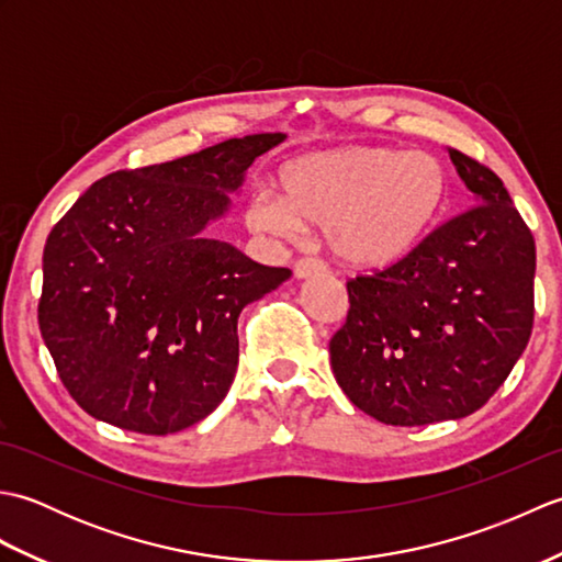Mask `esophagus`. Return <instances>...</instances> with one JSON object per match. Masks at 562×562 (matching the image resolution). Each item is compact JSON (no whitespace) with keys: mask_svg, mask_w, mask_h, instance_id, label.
<instances>
[{"mask_svg":"<svg viewBox=\"0 0 562 562\" xmlns=\"http://www.w3.org/2000/svg\"><path fill=\"white\" fill-rule=\"evenodd\" d=\"M294 278L296 280H306V278H314V274L326 272V266L316 258H300L294 262Z\"/></svg>","mask_w":562,"mask_h":562,"instance_id":"esophagus-1","label":"esophagus"}]
</instances>
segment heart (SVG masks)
I'll use <instances>...</instances> for the list:
<instances>
[{"label": "heart", "instance_id": "1", "mask_svg": "<svg viewBox=\"0 0 562 562\" xmlns=\"http://www.w3.org/2000/svg\"><path fill=\"white\" fill-rule=\"evenodd\" d=\"M280 195L256 190L246 224L256 234L300 241L324 226V241L357 270L391 268L437 229L449 173L435 154L355 145L308 151L278 173Z\"/></svg>", "mask_w": 562, "mask_h": 562}]
</instances>
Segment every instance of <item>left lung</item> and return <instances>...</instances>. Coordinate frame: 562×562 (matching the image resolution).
<instances>
[{
  "label": "left lung",
  "mask_w": 562,
  "mask_h": 562,
  "mask_svg": "<svg viewBox=\"0 0 562 562\" xmlns=\"http://www.w3.org/2000/svg\"><path fill=\"white\" fill-rule=\"evenodd\" d=\"M475 205L408 258L348 282L330 338L338 386L384 425L459 420L505 384L533 326L536 244L503 181L449 149Z\"/></svg>",
  "instance_id": "8db88e82"
}]
</instances>
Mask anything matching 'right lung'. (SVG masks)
Here are the masks:
<instances>
[{
    "label": "right lung",
    "mask_w": 562,
    "mask_h": 562,
    "mask_svg": "<svg viewBox=\"0 0 562 562\" xmlns=\"http://www.w3.org/2000/svg\"><path fill=\"white\" fill-rule=\"evenodd\" d=\"M282 133L220 142L101 178L43 250L41 336L69 396L97 420L173 435L224 401L238 364V314L278 290L268 268L207 224Z\"/></svg>",
    "instance_id": "right-lung-1"
}]
</instances>
